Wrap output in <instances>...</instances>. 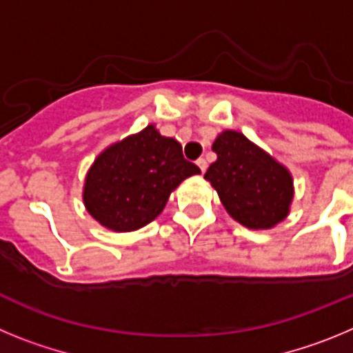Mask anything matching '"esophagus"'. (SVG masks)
<instances>
[{
	"label": "esophagus",
	"instance_id": "esophagus-1",
	"mask_svg": "<svg viewBox=\"0 0 353 353\" xmlns=\"http://www.w3.org/2000/svg\"><path fill=\"white\" fill-rule=\"evenodd\" d=\"M196 164H198V168L201 170V173H205V171H207V161H205V159H198V161H196Z\"/></svg>",
	"mask_w": 353,
	"mask_h": 353
}]
</instances>
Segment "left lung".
Here are the masks:
<instances>
[{
    "mask_svg": "<svg viewBox=\"0 0 353 353\" xmlns=\"http://www.w3.org/2000/svg\"><path fill=\"white\" fill-rule=\"evenodd\" d=\"M212 150L217 161L205 173L221 203L236 223L270 230L290 214L293 176L263 148L236 130H223Z\"/></svg>",
    "mask_w": 353,
    "mask_h": 353,
    "instance_id": "obj_1",
    "label": "left lung"
}]
</instances>
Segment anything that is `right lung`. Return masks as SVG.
Segmentation results:
<instances>
[{
	"label": "right lung",
	"mask_w": 353,
	"mask_h": 353,
	"mask_svg": "<svg viewBox=\"0 0 353 353\" xmlns=\"http://www.w3.org/2000/svg\"><path fill=\"white\" fill-rule=\"evenodd\" d=\"M198 173L176 139L148 125L97 155L84 179V207L111 232H136L164 210L183 180Z\"/></svg>",
	"instance_id": "add662e5"
}]
</instances>
